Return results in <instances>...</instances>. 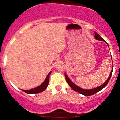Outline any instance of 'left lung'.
<instances>
[{
	"mask_svg": "<svg viewBox=\"0 0 120 120\" xmlns=\"http://www.w3.org/2000/svg\"><path fill=\"white\" fill-rule=\"evenodd\" d=\"M95 38L96 39L99 40V41L105 42V40H104V39H103V38H101V37H100V35H99V34H98L96 32H95ZM107 45H108V43H107ZM111 57H112V56H111ZM111 59H112V57H111ZM113 68H112V71H111V73H110V75H109V77L108 78V79H107V81H106L102 85H101V86L99 87H98L94 88V89H89V90L82 89V88L79 87H78L77 86V85H75V84L73 83L72 82H71V79L69 78L68 76L66 74H65V77L66 81H67V83H68V85H69V86L71 87V89H72L74 91H76V92H78V93H80V94H81L83 95L90 96V95H92L95 94V93H98V92L99 91H100L101 90H102L103 88H104L106 86H107V85L109 81L110 78H111V76H112V72H113Z\"/></svg>",
	"mask_w": 120,
	"mask_h": 120,
	"instance_id": "obj_1",
	"label": "left lung"
}]
</instances>
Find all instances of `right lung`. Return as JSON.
<instances>
[{
    "mask_svg": "<svg viewBox=\"0 0 120 120\" xmlns=\"http://www.w3.org/2000/svg\"><path fill=\"white\" fill-rule=\"evenodd\" d=\"M51 73V71H50V72L48 74L46 79H45V81H44V82H43L40 86L37 87L35 88H34V89H30V90H21L27 94H38L43 91L46 90V88L47 87L48 85H49V75H50Z\"/></svg>",
    "mask_w": 120,
    "mask_h": 120,
    "instance_id": "right-lung-1",
    "label": "right lung"
}]
</instances>
